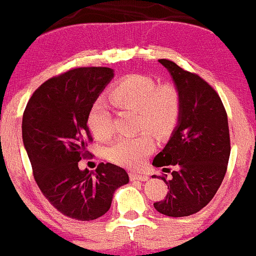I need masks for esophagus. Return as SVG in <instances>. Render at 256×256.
<instances>
[{
  "label": "esophagus",
  "instance_id": "1",
  "mask_svg": "<svg viewBox=\"0 0 256 256\" xmlns=\"http://www.w3.org/2000/svg\"><path fill=\"white\" fill-rule=\"evenodd\" d=\"M128 176H130V179L131 180H140V182H146L148 180V174H146V173H134V172H130L128 173Z\"/></svg>",
  "mask_w": 256,
  "mask_h": 256
}]
</instances>
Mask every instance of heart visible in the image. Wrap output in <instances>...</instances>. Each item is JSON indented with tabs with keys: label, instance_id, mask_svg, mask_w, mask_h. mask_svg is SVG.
Returning <instances> with one entry per match:
<instances>
[{
	"label": "heart",
	"instance_id": "obj_1",
	"mask_svg": "<svg viewBox=\"0 0 256 256\" xmlns=\"http://www.w3.org/2000/svg\"><path fill=\"white\" fill-rule=\"evenodd\" d=\"M110 102L119 110H136L137 130H150L158 137L171 134L182 110V96L171 83L158 85L146 74H128L116 82L108 92ZM88 125L98 140H106L114 132L113 116L104 98H98L88 113ZM155 140L149 132L122 137L107 149V158L116 165L138 168L154 152Z\"/></svg>",
	"mask_w": 256,
	"mask_h": 256
}]
</instances>
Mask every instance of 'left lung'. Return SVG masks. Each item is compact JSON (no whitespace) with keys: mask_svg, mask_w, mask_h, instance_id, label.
Returning a JSON list of instances; mask_svg holds the SVG:
<instances>
[{"mask_svg":"<svg viewBox=\"0 0 256 256\" xmlns=\"http://www.w3.org/2000/svg\"><path fill=\"white\" fill-rule=\"evenodd\" d=\"M182 96L178 126L152 165L174 167L166 180L167 192L155 202L158 212L179 218L198 213L214 198L222 185L230 158L228 114L218 92L196 73L161 58ZM170 171V168H164Z\"/></svg>","mask_w":256,"mask_h":256,"instance_id":"8db88e82","label":"left lung"}]
</instances>
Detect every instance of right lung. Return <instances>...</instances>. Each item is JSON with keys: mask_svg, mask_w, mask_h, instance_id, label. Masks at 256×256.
Masks as SVG:
<instances>
[{"mask_svg": "<svg viewBox=\"0 0 256 256\" xmlns=\"http://www.w3.org/2000/svg\"><path fill=\"white\" fill-rule=\"evenodd\" d=\"M113 74L108 67H78L55 76L32 94L22 116L38 188L58 212L82 222L107 213L114 192L128 183L125 170L113 164H98L95 173L78 167L92 142L88 113Z\"/></svg>", "mask_w": 256, "mask_h": 256, "instance_id": "obj_1", "label": "right lung"}]
</instances>
